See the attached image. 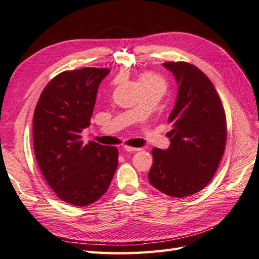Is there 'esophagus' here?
<instances>
[{
  "label": "esophagus",
  "mask_w": 259,
  "mask_h": 259,
  "mask_svg": "<svg viewBox=\"0 0 259 259\" xmlns=\"http://www.w3.org/2000/svg\"><path fill=\"white\" fill-rule=\"evenodd\" d=\"M126 152H131V153H133V152H139V151H141V148H137V147H132V146H127V145H125L124 147H123Z\"/></svg>",
  "instance_id": "34e87169"
}]
</instances>
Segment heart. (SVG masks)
<instances>
[{"label": "heart", "mask_w": 259, "mask_h": 259, "mask_svg": "<svg viewBox=\"0 0 259 259\" xmlns=\"http://www.w3.org/2000/svg\"><path fill=\"white\" fill-rule=\"evenodd\" d=\"M139 82L144 90L149 89H160L165 91L167 88L165 78L154 72H143L139 76Z\"/></svg>", "instance_id": "obj_1"}]
</instances>
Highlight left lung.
<instances>
[{"mask_svg": "<svg viewBox=\"0 0 259 259\" xmlns=\"http://www.w3.org/2000/svg\"><path fill=\"white\" fill-rule=\"evenodd\" d=\"M174 74L178 94L168 123V149L153 148L148 173L152 185L182 198L202 191L210 182L225 152L227 124L221 97L210 79L187 62H165Z\"/></svg>", "mask_w": 259, "mask_h": 259, "instance_id": "8db88e82", "label": "left lung"}]
</instances>
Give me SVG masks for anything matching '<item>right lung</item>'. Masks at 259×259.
<instances>
[{
    "instance_id": "right-lung-1",
    "label": "right lung",
    "mask_w": 259,
    "mask_h": 259,
    "mask_svg": "<svg viewBox=\"0 0 259 259\" xmlns=\"http://www.w3.org/2000/svg\"><path fill=\"white\" fill-rule=\"evenodd\" d=\"M108 68L83 67L57 74L45 86L33 115V146L45 181L63 202L88 206L110 187L118 151L90 141L97 90Z\"/></svg>"
}]
</instances>
